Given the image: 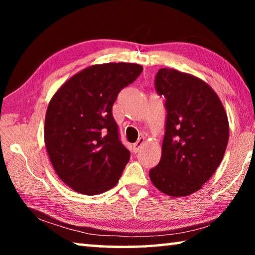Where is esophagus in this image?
<instances>
[{
	"instance_id": "1",
	"label": "esophagus",
	"mask_w": 255,
	"mask_h": 255,
	"mask_svg": "<svg viewBox=\"0 0 255 255\" xmlns=\"http://www.w3.org/2000/svg\"><path fill=\"white\" fill-rule=\"evenodd\" d=\"M144 143H145V138H144V137H140V138H138V140L136 141L135 144L132 145V149H133V152L137 153L138 150H139V148L141 147V145H143Z\"/></svg>"
}]
</instances>
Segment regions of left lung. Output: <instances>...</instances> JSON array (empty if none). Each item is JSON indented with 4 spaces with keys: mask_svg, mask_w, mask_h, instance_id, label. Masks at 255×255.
<instances>
[{
    "mask_svg": "<svg viewBox=\"0 0 255 255\" xmlns=\"http://www.w3.org/2000/svg\"><path fill=\"white\" fill-rule=\"evenodd\" d=\"M156 91L167 110L161 161L149 171L154 187L180 198L202 188L221 164L230 137L221 99L199 77L161 68Z\"/></svg>",
    "mask_w": 255,
    "mask_h": 255,
    "instance_id": "1",
    "label": "left lung"
}]
</instances>
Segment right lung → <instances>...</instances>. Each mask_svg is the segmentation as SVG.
<instances>
[{"label":"right lung","mask_w":255,"mask_h":255,"mask_svg":"<svg viewBox=\"0 0 255 255\" xmlns=\"http://www.w3.org/2000/svg\"><path fill=\"white\" fill-rule=\"evenodd\" d=\"M143 66L97 64L59 86L46 111L44 138L56 174L71 189L94 196L114 188L130 157L120 143L112 106Z\"/></svg>","instance_id":"right-lung-1"}]
</instances>
